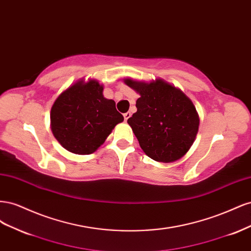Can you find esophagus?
<instances>
[{
    "mask_svg": "<svg viewBox=\"0 0 251 251\" xmlns=\"http://www.w3.org/2000/svg\"><path fill=\"white\" fill-rule=\"evenodd\" d=\"M124 117H125V120L126 121L128 118L131 117V113H130V112H126V113H125V114H124Z\"/></svg>",
    "mask_w": 251,
    "mask_h": 251,
    "instance_id": "1",
    "label": "esophagus"
}]
</instances>
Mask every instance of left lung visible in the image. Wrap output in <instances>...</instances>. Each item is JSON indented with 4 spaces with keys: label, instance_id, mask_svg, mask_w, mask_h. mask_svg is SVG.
I'll return each instance as SVG.
<instances>
[{
    "label": "left lung",
    "instance_id": "1",
    "mask_svg": "<svg viewBox=\"0 0 251 251\" xmlns=\"http://www.w3.org/2000/svg\"><path fill=\"white\" fill-rule=\"evenodd\" d=\"M125 81L140 94L136 101L137 112L127 124L144 153L159 162L183 157L199 128V116L192 100L161 79L150 83L128 78Z\"/></svg>",
    "mask_w": 251,
    "mask_h": 251
}]
</instances>
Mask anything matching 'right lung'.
I'll return each instance as SVG.
<instances>
[{"label":"right lung","mask_w":251,"mask_h":251,"mask_svg":"<svg viewBox=\"0 0 251 251\" xmlns=\"http://www.w3.org/2000/svg\"><path fill=\"white\" fill-rule=\"evenodd\" d=\"M96 80L78 81L60 94L51 108V130L67 151L92 154L105 141L124 116L115 101L102 95Z\"/></svg>","instance_id":"1"}]
</instances>
